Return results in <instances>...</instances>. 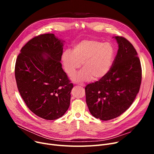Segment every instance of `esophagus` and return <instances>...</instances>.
I'll list each match as a JSON object with an SVG mask.
<instances>
[{
  "label": "esophagus",
  "instance_id": "obj_1",
  "mask_svg": "<svg viewBox=\"0 0 154 154\" xmlns=\"http://www.w3.org/2000/svg\"><path fill=\"white\" fill-rule=\"evenodd\" d=\"M78 85H80V86H81V87H84L85 86V84H78Z\"/></svg>",
  "mask_w": 154,
  "mask_h": 154
}]
</instances>
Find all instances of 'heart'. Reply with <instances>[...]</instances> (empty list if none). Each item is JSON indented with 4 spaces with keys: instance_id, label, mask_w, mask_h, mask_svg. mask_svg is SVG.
I'll return each instance as SVG.
<instances>
[{
    "instance_id": "heart-1",
    "label": "heart",
    "mask_w": 154,
    "mask_h": 154,
    "mask_svg": "<svg viewBox=\"0 0 154 154\" xmlns=\"http://www.w3.org/2000/svg\"><path fill=\"white\" fill-rule=\"evenodd\" d=\"M115 50L108 42L95 40H84L75 44L72 50H66L62 55L65 72L72 76L81 66L84 68L72 77L74 82L99 80L109 72L114 60Z\"/></svg>"
}]
</instances>
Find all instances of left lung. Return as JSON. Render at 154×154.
Instances as JSON below:
<instances>
[{
  "mask_svg": "<svg viewBox=\"0 0 154 154\" xmlns=\"http://www.w3.org/2000/svg\"><path fill=\"white\" fill-rule=\"evenodd\" d=\"M115 38L119 49L109 72L85 88L88 110L102 120L115 119L130 107L142 81L140 61L135 48L123 37Z\"/></svg>",
  "mask_w": 154,
  "mask_h": 154,
  "instance_id": "1",
  "label": "left lung"
}]
</instances>
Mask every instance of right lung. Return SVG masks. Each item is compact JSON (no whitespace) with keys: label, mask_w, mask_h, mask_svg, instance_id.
I'll use <instances>...</instances> for the list:
<instances>
[{"label":"right lung","mask_w":154,"mask_h":154,"mask_svg":"<svg viewBox=\"0 0 154 154\" xmlns=\"http://www.w3.org/2000/svg\"><path fill=\"white\" fill-rule=\"evenodd\" d=\"M63 40L54 34L30 40L16 59L15 77L27 107L39 117L55 120L70 106V83L60 63Z\"/></svg>","instance_id":"obj_1"}]
</instances>
